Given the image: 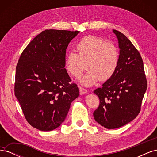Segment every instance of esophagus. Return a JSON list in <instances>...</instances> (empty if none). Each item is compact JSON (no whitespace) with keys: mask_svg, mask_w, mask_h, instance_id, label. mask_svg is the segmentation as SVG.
I'll return each mask as SVG.
<instances>
[{"mask_svg":"<svg viewBox=\"0 0 157 157\" xmlns=\"http://www.w3.org/2000/svg\"><path fill=\"white\" fill-rule=\"evenodd\" d=\"M79 91H80V95H82V94H84L88 92V90L86 89H85L82 87H79Z\"/></svg>","mask_w":157,"mask_h":157,"instance_id":"34e87169","label":"esophagus"}]
</instances>
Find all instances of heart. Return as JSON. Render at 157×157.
Wrapping results in <instances>:
<instances>
[{"label": "heart", "mask_w": 157, "mask_h": 157, "mask_svg": "<svg viewBox=\"0 0 157 157\" xmlns=\"http://www.w3.org/2000/svg\"><path fill=\"white\" fill-rule=\"evenodd\" d=\"M77 54L69 52L66 56L65 67L73 77H79L85 69L87 73L80 80L85 86H92L98 80L107 81L117 69L119 51L111 42L95 36H86L76 44Z\"/></svg>", "instance_id": "b5f03b06"}]
</instances>
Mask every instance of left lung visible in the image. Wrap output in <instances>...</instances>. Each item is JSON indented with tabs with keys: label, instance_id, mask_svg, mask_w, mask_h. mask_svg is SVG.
Instances as JSON below:
<instances>
[{
	"label": "left lung",
	"instance_id": "8db88e82",
	"mask_svg": "<svg viewBox=\"0 0 157 157\" xmlns=\"http://www.w3.org/2000/svg\"><path fill=\"white\" fill-rule=\"evenodd\" d=\"M113 32L120 48L118 67L113 77L94 92L99 99L94 119L107 129L124 126L138 115L147 87L139 51L123 33Z\"/></svg>",
	"mask_w": 157,
	"mask_h": 157
}]
</instances>
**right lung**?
I'll use <instances>...</instances> for the list:
<instances>
[{"mask_svg":"<svg viewBox=\"0 0 157 157\" xmlns=\"http://www.w3.org/2000/svg\"><path fill=\"white\" fill-rule=\"evenodd\" d=\"M79 31L47 29L23 50L16 66L14 93L25 119L38 130L51 131L67 116L79 96L64 68L68 44Z\"/></svg>","mask_w":157,"mask_h":157,"instance_id":"obj_1","label":"right lung"}]
</instances>
